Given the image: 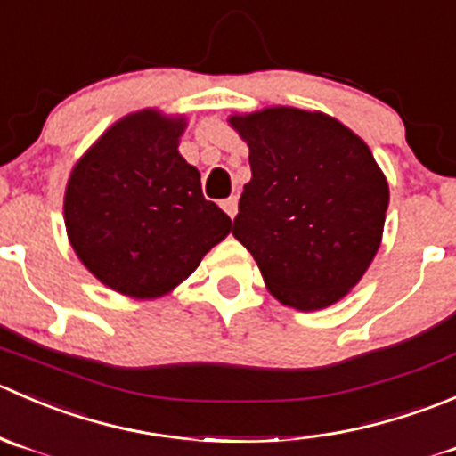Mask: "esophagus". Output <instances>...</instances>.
<instances>
[{
	"instance_id": "1",
	"label": "esophagus",
	"mask_w": 456,
	"mask_h": 456,
	"mask_svg": "<svg viewBox=\"0 0 456 456\" xmlns=\"http://www.w3.org/2000/svg\"><path fill=\"white\" fill-rule=\"evenodd\" d=\"M222 208L226 210L230 219H234V215H237V197H228V200H224Z\"/></svg>"
}]
</instances>
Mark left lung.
<instances>
[{
    "label": "left lung",
    "instance_id": "1",
    "mask_svg": "<svg viewBox=\"0 0 456 456\" xmlns=\"http://www.w3.org/2000/svg\"><path fill=\"white\" fill-rule=\"evenodd\" d=\"M228 124L250 148L232 234L265 288L310 313L344 299L366 274L386 224V175L348 126L319 110L270 106Z\"/></svg>",
    "mask_w": 456,
    "mask_h": 456
}]
</instances>
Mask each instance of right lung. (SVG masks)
Returning a JSON list of instances; mask_svg holds the SVG:
<instances>
[{"instance_id":"add662e5","label":"right lung","mask_w":456,"mask_h":456,"mask_svg":"<svg viewBox=\"0 0 456 456\" xmlns=\"http://www.w3.org/2000/svg\"><path fill=\"white\" fill-rule=\"evenodd\" d=\"M183 115L157 108L110 126L70 170L64 224L81 264L110 290L157 299L186 281L232 222L179 155Z\"/></svg>"}]
</instances>
